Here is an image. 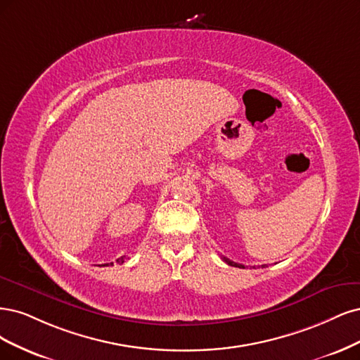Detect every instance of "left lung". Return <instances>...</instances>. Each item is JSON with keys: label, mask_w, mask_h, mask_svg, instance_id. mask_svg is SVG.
<instances>
[{"label": "left lung", "mask_w": 360, "mask_h": 360, "mask_svg": "<svg viewBox=\"0 0 360 360\" xmlns=\"http://www.w3.org/2000/svg\"><path fill=\"white\" fill-rule=\"evenodd\" d=\"M227 264H230V266H235V268H242V269H245V266L243 264H239V263H236V262H231V260H229L227 257H221ZM264 266V264H263Z\"/></svg>", "instance_id": "obj_1"}]
</instances>
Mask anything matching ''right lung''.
Segmentation results:
<instances>
[{
    "instance_id": "right-lung-1",
    "label": "right lung",
    "mask_w": 360,
    "mask_h": 360,
    "mask_svg": "<svg viewBox=\"0 0 360 360\" xmlns=\"http://www.w3.org/2000/svg\"><path fill=\"white\" fill-rule=\"evenodd\" d=\"M124 262H125V256H124V257H121V259H118V260H117V263H118V264H121V263H124ZM103 266H109V263H108V264H103ZM110 266H113V262H112V263H110Z\"/></svg>"
}]
</instances>
